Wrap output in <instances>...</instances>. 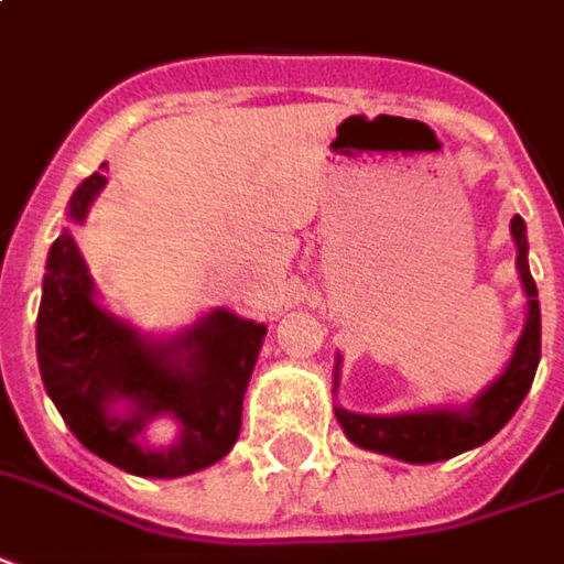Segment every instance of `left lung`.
<instances>
[{
  "label": "left lung",
  "mask_w": 564,
  "mask_h": 564,
  "mask_svg": "<svg viewBox=\"0 0 564 564\" xmlns=\"http://www.w3.org/2000/svg\"><path fill=\"white\" fill-rule=\"evenodd\" d=\"M509 232L519 251L516 270L528 297V313L506 369L475 400H468L466 406H432V410L397 415H366L335 406V419L350 444L369 453L394 456L400 463L429 466L481 447L516 415L524 394L531 391L540 362V301L534 275L528 267V229L519 214L509 223ZM338 379H341V357L335 360V391H338Z\"/></svg>",
  "instance_id": "left-lung-1"
}]
</instances>
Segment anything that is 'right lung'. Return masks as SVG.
I'll return each instance as SVG.
<instances>
[{"instance_id": "obj_1", "label": "right lung", "mask_w": 564, "mask_h": 564, "mask_svg": "<svg viewBox=\"0 0 564 564\" xmlns=\"http://www.w3.org/2000/svg\"><path fill=\"white\" fill-rule=\"evenodd\" d=\"M105 167L74 188L67 226L48 248L36 316L40 376L83 447L139 478H183L236 447L267 326L217 307L154 338L105 307L70 229L108 183ZM154 417L177 422L170 448L148 444Z\"/></svg>"}]
</instances>
